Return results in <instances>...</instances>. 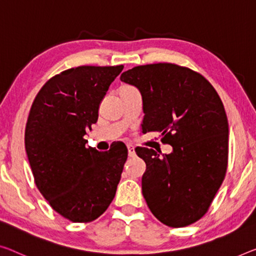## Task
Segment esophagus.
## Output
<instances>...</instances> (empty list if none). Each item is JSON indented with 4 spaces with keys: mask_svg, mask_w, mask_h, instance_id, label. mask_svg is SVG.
<instances>
[{
    "mask_svg": "<svg viewBox=\"0 0 256 256\" xmlns=\"http://www.w3.org/2000/svg\"><path fill=\"white\" fill-rule=\"evenodd\" d=\"M127 148H128V154H129V156H135V148L132 146V145H127Z\"/></svg>",
    "mask_w": 256,
    "mask_h": 256,
    "instance_id": "esophagus-1",
    "label": "esophagus"
}]
</instances>
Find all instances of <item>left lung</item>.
<instances>
[{"instance_id":"left-lung-1","label":"left lung","mask_w":256,"mask_h":256,"mask_svg":"<svg viewBox=\"0 0 256 256\" xmlns=\"http://www.w3.org/2000/svg\"><path fill=\"white\" fill-rule=\"evenodd\" d=\"M120 80L140 92L143 132H159L172 146L161 156L136 148L146 164L148 206L168 226H190L206 214L226 176L229 124L221 98L202 74L169 62L136 66Z\"/></svg>"}]
</instances>
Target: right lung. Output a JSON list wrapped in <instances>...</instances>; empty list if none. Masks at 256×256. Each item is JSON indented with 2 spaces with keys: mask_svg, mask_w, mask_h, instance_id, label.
Masks as SVG:
<instances>
[{
  "mask_svg": "<svg viewBox=\"0 0 256 256\" xmlns=\"http://www.w3.org/2000/svg\"><path fill=\"white\" fill-rule=\"evenodd\" d=\"M119 66H78L51 78L30 108L25 148L35 184L50 206L72 222L87 223L114 198L128 156L124 145L100 152L84 135Z\"/></svg>",
  "mask_w": 256,
  "mask_h": 256,
  "instance_id": "1",
  "label": "right lung"
}]
</instances>
